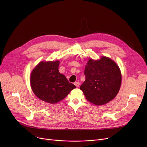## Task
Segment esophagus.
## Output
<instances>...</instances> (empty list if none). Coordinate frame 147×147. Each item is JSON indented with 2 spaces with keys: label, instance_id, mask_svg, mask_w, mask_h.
<instances>
[{
  "label": "esophagus",
  "instance_id": "obj_1",
  "mask_svg": "<svg viewBox=\"0 0 147 147\" xmlns=\"http://www.w3.org/2000/svg\"><path fill=\"white\" fill-rule=\"evenodd\" d=\"M74 84H75L76 87H79V85H80V83L79 82H75Z\"/></svg>",
  "mask_w": 147,
  "mask_h": 147
}]
</instances>
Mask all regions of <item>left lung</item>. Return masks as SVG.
I'll use <instances>...</instances> for the list:
<instances>
[{
  "instance_id": "1",
  "label": "left lung",
  "mask_w": 147,
  "mask_h": 147,
  "mask_svg": "<svg viewBox=\"0 0 147 147\" xmlns=\"http://www.w3.org/2000/svg\"><path fill=\"white\" fill-rule=\"evenodd\" d=\"M85 81L80 86L88 101L103 105L117 95L120 88L121 75L116 63L105 57L99 60L90 59L84 71Z\"/></svg>"
}]
</instances>
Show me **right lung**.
Segmentation results:
<instances>
[{
	"label": "right lung",
	"instance_id": "1",
	"mask_svg": "<svg viewBox=\"0 0 147 147\" xmlns=\"http://www.w3.org/2000/svg\"><path fill=\"white\" fill-rule=\"evenodd\" d=\"M59 62H41L31 74L30 83L36 96L50 104H56L64 99L76 88L58 70Z\"/></svg>",
	"mask_w": 147,
	"mask_h": 147
}]
</instances>
